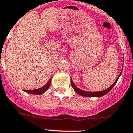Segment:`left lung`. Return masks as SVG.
<instances>
[{
  "instance_id": "obj_1",
  "label": "left lung",
  "mask_w": 133,
  "mask_h": 133,
  "mask_svg": "<svg viewBox=\"0 0 133 133\" xmlns=\"http://www.w3.org/2000/svg\"><path fill=\"white\" fill-rule=\"evenodd\" d=\"M121 73H122V71H121V74H119V77H117V79H116V81H115L112 85L110 86V87H109V88H107V89H105V90H103V91H101L90 92V91H85L81 90V89H79L77 86H75V85L74 83V82H73V81L71 79V85H72L73 88H74V91H75L77 93H78L79 95H81V96L89 97H101V96H103V95H105L106 93H107L108 92H109L112 89V88L114 87V85L116 84V83H117V81H118V79H119V77H120V75H121Z\"/></svg>"
}]
</instances>
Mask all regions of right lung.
<instances>
[{
  "label": "right lung",
  "instance_id": "obj_1",
  "mask_svg": "<svg viewBox=\"0 0 133 133\" xmlns=\"http://www.w3.org/2000/svg\"><path fill=\"white\" fill-rule=\"evenodd\" d=\"M51 81H52V78L50 79L48 83H46L44 86H43L42 87H40L39 89H34V90H24L25 92L28 93H31V94H35V95H40L42 93H44V92L47 91V89H48L50 85V83H51Z\"/></svg>",
  "mask_w": 133,
  "mask_h": 133
}]
</instances>
